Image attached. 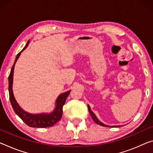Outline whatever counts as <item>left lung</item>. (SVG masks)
<instances>
[{"label": "left lung", "instance_id": "1", "mask_svg": "<svg viewBox=\"0 0 153 153\" xmlns=\"http://www.w3.org/2000/svg\"><path fill=\"white\" fill-rule=\"evenodd\" d=\"M88 108L89 113H90V114H91L92 118H93V120L97 123V124H98V125H101V126H103V127H111V126L106 125H105V124H103V123H101V121H99V120L98 119L97 117V116H95V114H94L93 112V111L91 110V107H90V106H89L88 105ZM111 127H120V126H111Z\"/></svg>", "mask_w": 153, "mask_h": 153}]
</instances>
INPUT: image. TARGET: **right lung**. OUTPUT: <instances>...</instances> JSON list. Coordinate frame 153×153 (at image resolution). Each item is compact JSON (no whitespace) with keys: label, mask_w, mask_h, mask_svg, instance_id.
Returning <instances> with one entry per match:
<instances>
[{"label":"right lung","mask_w":153,"mask_h":153,"mask_svg":"<svg viewBox=\"0 0 153 153\" xmlns=\"http://www.w3.org/2000/svg\"><path fill=\"white\" fill-rule=\"evenodd\" d=\"M30 42H27L25 47L23 48V50L19 52L16 58L15 62L11 69L10 74L9 76V99L10 102L13 108L14 111L16 114L22 120L26 125L30 127H37V128H45L52 127L56 123L60 120L62 115V107L65 105V101L67 97L69 96L71 91L65 92L64 93L60 94L58 97V98L56 101V107L54 111H52L51 113H42L37 114H33L26 112L24 110L21 108L18 103H17L15 97H14L13 89H12V84H13V71L14 67L16 63V61L18 60L19 56H20L21 52L27 48L28 43Z\"/></svg>","instance_id":"obj_1"}]
</instances>
